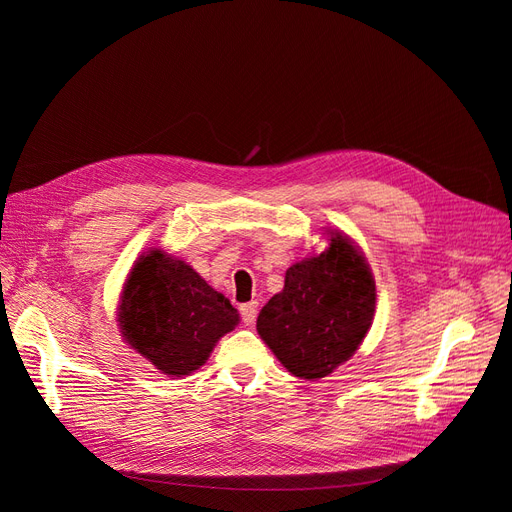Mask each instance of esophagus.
<instances>
[{
	"mask_svg": "<svg viewBox=\"0 0 512 512\" xmlns=\"http://www.w3.org/2000/svg\"><path fill=\"white\" fill-rule=\"evenodd\" d=\"M239 312H241V320L247 324V327H252L256 316H258V303H256V301L243 303V305L239 307Z\"/></svg>",
	"mask_w": 512,
	"mask_h": 512,
	"instance_id": "esophagus-1",
	"label": "esophagus"
}]
</instances>
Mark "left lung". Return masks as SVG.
Returning a JSON list of instances; mask_svg holds the SVG:
<instances>
[{
    "instance_id": "1",
    "label": "left lung",
    "mask_w": 512,
    "mask_h": 512,
    "mask_svg": "<svg viewBox=\"0 0 512 512\" xmlns=\"http://www.w3.org/2000/svg\"><path fill=\"white\" fill-rule=\"evenodd\" d=\"M376 312V282L365 256L335 232L327 250L286 271L284 290L260 309L256 329L290 374L329 376L348 361Z\"/></svg>"
}]
</instances>
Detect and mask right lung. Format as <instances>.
Returning a JSON list of instances; mask_svg holds the SVG:
<instances>
[{
    "label": "right lung",
    "mask_w": 512,
    "mask_h": 512,
    "mask_svg": "<svg viewBox=\"0 0 512 512\" xmlns=\"http://www.w3.org/2000/svg\"><path fill=\"white\" fill-rule=\"evenodd\" d=\"M237 324V309L224 294L162 250L134 262L121 292L123 339L168 376H188L205 365L218 339Z\"/></svg>",
    "instance_id": "1"
}]
</instances>
